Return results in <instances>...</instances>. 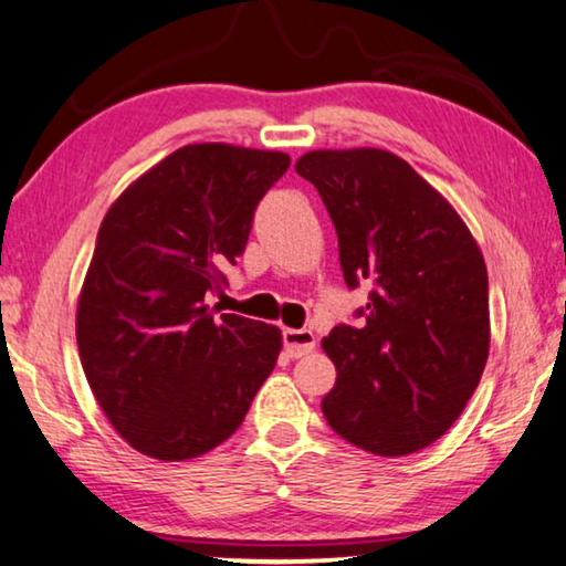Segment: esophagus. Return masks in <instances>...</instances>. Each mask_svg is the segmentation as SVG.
<instances>
[{
	"label": "esophagus",
	"mask_w": 566,
	"mask_h": 566,
	"mask_svg": "<svg viewBox=\"0 0 566 566\" xmlns=\"http://www.w3.org/2000/svg\"><path fill=\"white\" fill-rule=\"evenodd\" d=\"M316 348V336H313V331H293V328H285L283 331V350L285 356L291 358H301L305 354H311V350Z\"/></svg>",
	"instance_id": "1"
}]
</instances>
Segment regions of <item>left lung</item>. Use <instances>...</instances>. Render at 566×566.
I'll list each match as a JSON object with an SVG mask.
<instances>
[{
    "instance_id": "8db88e82",
    "label": "left lung",
    "mask_w": 566,
    "mask_h": 566,
    "mask_svg": "<svg viewBox=\"0 0 566 566\" xmlns=\"http://www.w3.org/2000/svg\"><path fill=\"white\" fill-rule=\"evenodd\" d=\"M295 172L328 210L346 285H368L358 326L340 323L321 344L338 370L323 416L376 457L426 449L451 429L484 374V255L457 210L394 153H305Z\"/></svg>"
}]
</instances>
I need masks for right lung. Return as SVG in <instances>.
Wrapping results in <instances>:
<instances>
[{"instance_id":"right-lung-1","label":"right lung","mask_w":566,"mask_h":566,"mask_svg":"<svg viewBox=\"0 0 566 566\" xmlns=\"http://www.w3.org/2000/svg\"><path fill=\"white\" fill-rule=\"evenodd\" d=\"M291 157L185 145L102 220L77 305V348L99 409L160 461L216 449L243 423L281 354V331L218 313L208 295L243 253L258 202Z\"/></svg>"}]
</instances>
